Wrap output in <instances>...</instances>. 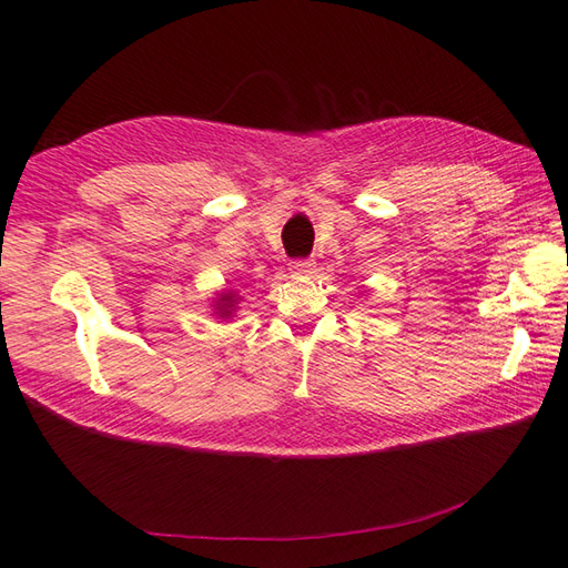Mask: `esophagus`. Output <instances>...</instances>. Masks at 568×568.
<instances>
[{"mask_svg": "<svg viewBox=\"0 0 568 568\" xmlns=\"http://www.w3.org/2000/svg\"><path fill=\"white\" fill-rule=\"evenodd\" d=\"M315 268V263L310 258H297V261H291V271L293 273H310Z\"/></svg>", "mask_w": 568, "mask_h": 568, "instance_id": "esophagus-1", "label": "esophagus"}]
</instances>
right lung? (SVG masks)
Returning <instances> with one entry per match:
<instances>
[{
    "label": "right lung",
    "instance_id": "right-lung-1",
    "mask_svg": "<svg viewBox=\"0 0 568 568\" xmlns=\"http://www.w3.org/2000/svg\"><path fill=\"white\" fill-rule=\"evenodd\" d=\"M233 303V293H226V295H221V300H219V310H221V315H229L231 313V305Z\"/></svg>",
    "mask_w": 568,
    "mask_h": 568
}]
</instances>
